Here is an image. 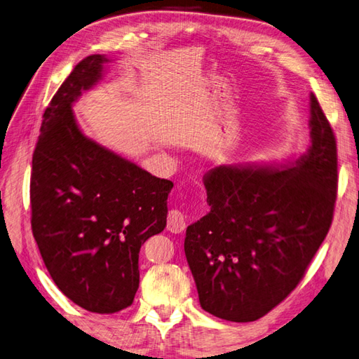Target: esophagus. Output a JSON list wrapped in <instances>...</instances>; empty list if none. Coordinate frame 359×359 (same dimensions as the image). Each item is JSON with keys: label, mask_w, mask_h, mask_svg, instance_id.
I'll return each instance as SVG.
<instances>
[{"label": "esophagus", "mask_w": 359, "mask_h": 359, "mask_svg": "<svg viewBox=\"0 0 359 359\" xmlns=\"http://www.w3.org/2000/svg\"><path fill=\"white\" fill-rule=\"evenodd\" d=\"M167 229L175 233H180L186 229V217L181 210L173 209L167 217Z\"/></svg>", "instance_id": "34e87169"}]
</instances>
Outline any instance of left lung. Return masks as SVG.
<instances>
[{
	"mask_svg": "<svg viewBox=\"0 0 359 359\" xmlns=\"http://www.w3.org/2000/svg\"><path fill=\"white\" fill-rule=\"evenodd\" d=\"M309 151L271 167L220 165L204 175L210 212L186 231L184 252L204 311L252 323L297 287L330 229L338 149L310 96Z\"/></svg>",
	"mask_w": 359,
	"mask_h": 359,
	"instance_id": "obj_1",
	"label": "left lung"
}]
</instances>
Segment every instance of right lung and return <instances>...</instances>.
<instances>
[{
    "instance_id": "right-lung-1",
    "label": "right lung",
    "mask_w": 359,
    "mask_h": 359,
    "mask_svg": "<svg viewBox=\"0 0 359 359\" xmlns=\"http://www.w3.org/2000/svg\"><path fill=\"white\" fill-rule=\"evenodd\" d=\"M100 54L76 65L45 109L32 156L31 224L53 280L82 309L111 314L133 304L139 250L164 231L169 180L88 139L72 114L102 79Z\"/></svg>"
}]
</instances>
